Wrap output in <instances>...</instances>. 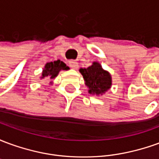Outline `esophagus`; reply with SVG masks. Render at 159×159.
<instances>
[{
	"label": "esophagus",
	"instance_id": "esophagus-1",
	"mask_svg": "<svg viewBox=\"0 0 159 159\" xmlns=\"http://www.w3.org/2000/svg\"><path fill=\"white\" fill-rule=\"evenodd\" d=\"M69 66L70 67H71L74 70H76L78 68V64L75 60H70V61H69Z\"/></svg>",
	"mask_w": 159,
	"mask_h": 159
}]
</instances>
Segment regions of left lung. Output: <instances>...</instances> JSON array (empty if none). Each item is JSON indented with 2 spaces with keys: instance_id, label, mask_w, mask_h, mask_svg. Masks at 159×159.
Instances as JSON below:
<instances>
[{
  "instance_id": "left-lung-1",
  "label": "left lung",
  "mask_w": 159,
  "mask_h": 159,
  "mask_svg": "<svg viewBox=\"0 0 159 159\" xmlns=\"http://www.w3.org/2000/svg\"><path fill=\"white\" fill-rule=\"evenodd\" d=\"M80 73L83 75L85 85L90 94L97 96L103 95L112 85V78L109 71L102 68L100 63L94 61L88 68H81Z\"/></svg>"
}]
</instances>
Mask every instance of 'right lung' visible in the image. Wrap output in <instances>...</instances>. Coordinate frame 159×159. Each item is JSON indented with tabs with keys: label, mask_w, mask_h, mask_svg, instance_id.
<instances>
[{
	"label": "right lung",
	"mask_w": 159,
	"mask_h": 159,
	"mask_svg": "<svg viewBox=\"0 0 159 159\" xmlns=\"http://www.w3.org/2000/svg\"><path fill=\"white\" fill-rule=\"evenodd\" d=\"M70 68L66 66L63 61H60V59L55 60V61H52V62L47 63L44 66V68L42 70V76H41V79H51L53 80L56 76L59 75L60 70H68ZM49 84H52V81L50 82Z\"/></svg>",
	"instance_id": "obj_1"
}]
</instances>
